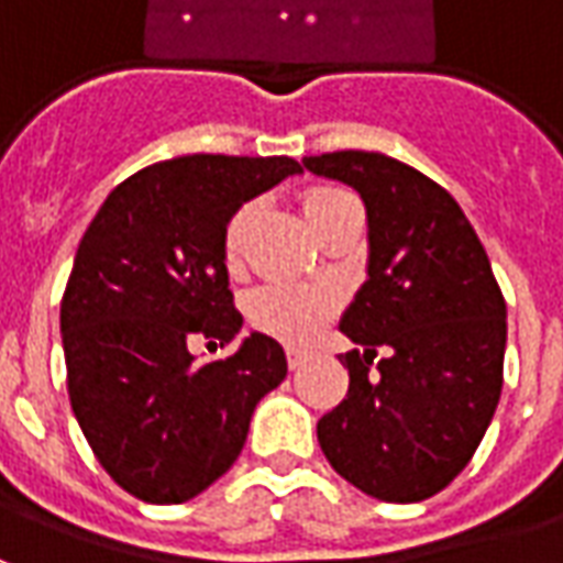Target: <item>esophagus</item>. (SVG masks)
I'll list each match as a JSON object with an SVG mask.
<instances>
[{"label":"esophagus","instance_id":"obj_1","mask_svg":"<svg viewBox=\"0 0 563 563\" xmlns=\"http://www.w3.org/2000/svg\"><path fill=\"white\" fill-rule=\"evenodd\" d=\"M305 358H307V353L305 350H298V346H289V350H286V362H289V367H301L305 365Z\"/></svg>","mask_w":563,"mask_h":563}]
</instances>
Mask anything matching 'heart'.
I'll use <instances>...</instances> for the list:
<instances>
[{
  "mask_svg": "<svg viewBox=\"0 0 563 563\" xmlns=\"http://www.w3.org/2000/svg\"><path fill=\"white\" fill-rule=\"evenodd\" d=\"M350 198L353 196L346 189H338V186H313L301 196V210H305L307 222L313 225V232H319L322 222L329 220L341 205H346ZM253 220H256V205H244V208L234 210V217L225 225L222 258H225L229 271H238L244 262L246 234L253 229ZM331 313H334V298L329 292L310 289V286H289V283L262 286L246 301L250 325L286 343H307L329 322Z\"/></svg>",
  "mask_w": 563,
  "mask_h": 563,
  "instance_id": "1",
  "label": "heart"
}]
</instances>
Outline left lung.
Masks as SVG:
<instances>
[{"label":"left lung","instance_id":"obj_1","mask_svg":"<svg viewBox=\"0 0 563 563\" xmlns=\"http://www.w3.org/2000/svg\"><path fill=\"white\" fill-rule=\"evenodd\" d=\"M341 180L367 210V280L341 331L350 389L317 424L346 483L416 504L459 476L504 386L507 301L459 201L404 162L338 150L301 159Z\"/></svg>","mask_w":563,"mask_h":563}]
</instances>
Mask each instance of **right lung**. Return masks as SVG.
<instances>
[{
  "label": "right lung",
  "mask_w": 563,
  "mask_h": 563,
  "mask_svg": "<svg viewBox=\"0 0 563 563\" xmlns=\"http://www.w3.org/2000/svg\"><path fill=\"white\" fill-rule=\"evenodd\" d=\"M289 174H301L289 156L156 162L117 186L80 238L59 307L68 398L99 464L139 500L184 504L217 483L286 377L283 346L262 331L217 362H196L189 341L229 343L244 325L222 234Z\"/></svg>",
  "instance_id": "obj_1"
}]
</instances>
